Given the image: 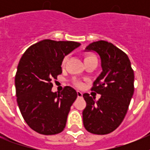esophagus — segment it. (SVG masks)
<instances>
[{
    "instance_id": "34e87169",
    "label": "esophagus",
    "mask_w": 150,
    "mask_h": 150,
    "mask_svg": "<svg viewBox=\"0 0 150 150\" xmlns=\"http://www.w3.org/2000/svg\"><path fill=\"white\" fill-rule=\"evenodd\" d=\"M77 95L79 97H82V93L80 91H77Z\"/></svg>"
}]
</instances>
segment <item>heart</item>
Masks as SVG:
<instances>
[{"label": "heart", "mask_w": 150, "mask_h": 150, "mask_svg": "<svg viewBox=\"0 0 150 150\" xmlns=\"http://www.w3.org/2000/svg\"><path fill=\"white\" fill-rule=\"evenodd\" d=\"M92 60H97L96 57L94 55H92V54H89V55H85L84 57V61L85 63H86L88 61H92ZM67 61H68V56H65L63 58L62 61H61V66L62 67H64L67 63ZM73 84L75 85V86L79 87V88H81V87L83 86V84H82V82H80L79 80H76V79H74L73 80Z\"/></svg>", "instance_id": "b5f03b06"}]
</instances>
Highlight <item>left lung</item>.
<instances>
[{
  "instance_id": "left-lung-1",
  "label": "left lung",
  "mask_w": 150,
  "mask_h": 150,
  "mask_svg": "<svg viewBox=\"0 0 150 150\" xmlns=\"http://www.w3.org/2000/svg\"><path fill=\"white\" fill-rule=\"evenodd\" d=\"M87 50H94L101 58L103 71L91 88L100 94L97 102L84 93L86 107L82 111L83 125L89 132L107 135L123 121L134 93V71L128 55L107 41L90 43Z\"/></svg>"
}]
</instances>
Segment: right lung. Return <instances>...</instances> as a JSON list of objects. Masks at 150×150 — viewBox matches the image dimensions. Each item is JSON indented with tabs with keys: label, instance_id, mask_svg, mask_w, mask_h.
Segmentation results:
<instances>
[{
	"label": "right lung",
	"instance_id": "right-lung-1",
	"mask_svg": "<svg viewBox=\"0 0 150 150\" xmlns=\"http://www.w3.org/2000/svg\"><path fill=\"white\" fill-rule=\"evenodd\" d=\"M80 46L74 41L43 40L30 46L20 59L15 83L17 103L26 124L36 132L51 135L65 128L77 93L65 86L53 93V80L62 73L61 61Z\"/></svg>",
	"mask_w": 150,
	"mask_h": 150
}]
</instances>
